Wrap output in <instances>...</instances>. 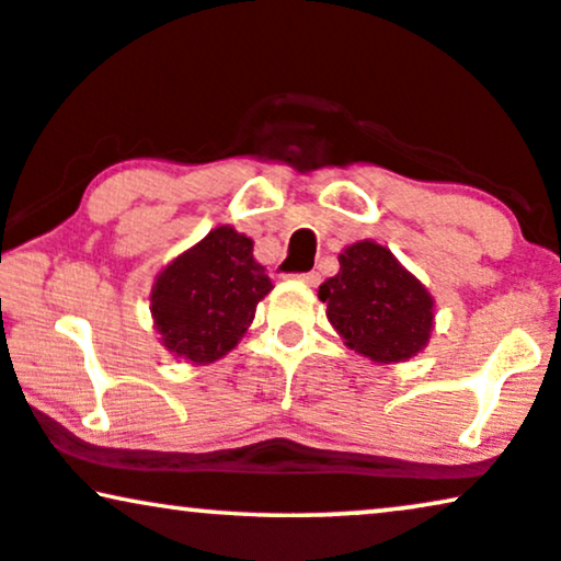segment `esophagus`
Returning <instances> with one entry per match:
<instances>
[{
	"instance_id": "34e87169",
	"label": "esophagus",
	"mask_w": 561,
	"mask_h": 561,
	"mask_svg": "<svg viewBox=\"0 0 561 561\" xmlns=\"http://www.w3.org/2000/svg\"><path fill=\"white\" fill-rule=\"evenodd\" d=\"M297 279H302L305 285L316 287L318 282H321V274H318V272H302V274H297Z\"/></svg>"
}]
</instances>
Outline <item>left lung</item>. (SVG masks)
I'll use <instances>...</instances> for the list:
<instances>
[{
	"mask_svg": "<svg viewBox=\"0 0 561 561\" xmlns=\"http://www.w3.org/2000/svg\"><path fill=\"white\" fill-rule=\"evenodd\" d=\"M318 297L346 344L375 363H401L427 344L435 318L430 293L373 240L346 248L339 274L323 282Z\"/></svg>",
	"mask_w": 561,
	"mask_h": 561,
	"instance_id": "obj_1",
	"label": "left lung"
}]
</instances>
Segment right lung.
Segmentation results:
<instances>
[{"label": "right lung", "instance_id": "obj_1", "mask_svg": "<svg viewBox=\"0 0 561 561\" xmlns=\"http://www.w3.org/2000/svg\"><path fill=\"white\" fill-rule=\"evenodd\" d=\"M264 272L251 238L232 228L211 230L154 282L152 316L162 344L191 363L228 354L272 289Z\"/></svg>", "mask_w": 561, "mask_h": 561}]
</instances>
